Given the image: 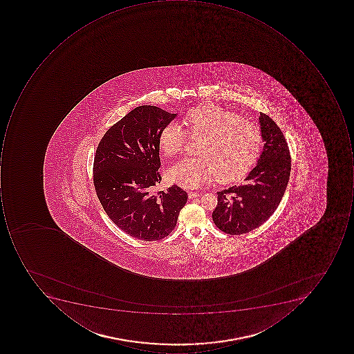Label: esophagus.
I'll return each instance as SVG.
<instances>
[{
	"label": "esophagus",
	"instance_id": "34e87169",
	"mask_svg": "<svg viewBox=\"0 0 354 354\" xmlns=\"http://www.w3.org/2000/svg\"><path fill=\"white\" fill-rule=\"evenodd\" d=\"M199 196V192H188V198H189V199H194V198H196V196Z\"/></svg>",
	"mask_w": 354,
	"mask_h": 354
}]
</instances>
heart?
I'll return each mask as SVG.
<instances>
[{
  "label": "heart",
  "mask_w": 354,
  "mask_h": 354,
  "mask_svg": "<svg viewBox=\"0 0 354 354\" xmlns=\"http://www.w3.org/2000/svg\"><path fill=\"white\" fill-rule=\"evenodd\" d=\"M187 133L176 123L160 131L158 145L168 158L180 154L189 135L202 138L198 149L201 158H185L169 169L171 182L196 188L217 178L220 183L243 178L251 170L263 147V134L254 123L213 103H204L186 113Z\"/></svg>",
  "instance_id": "1"
}]
</instances>
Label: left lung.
Segmentation results:
<instances>
[{"instance_id":"obj_1","label":"left lung","mask_w":354,"mask_h":354,"mask_svg":"<svg viewBox=\"0 0 354 354\" xmlns=\"http://www.w3.org/2000/svg\"><path fill=\"white\" fill-rule=\"evenodd\" d=\"M263 151L247 176V183L217 192L214 223L230 235H241L261 227L280 204L291 170L288 144L280 127L267 115L259 117Z\"/></svg>"}]
</instances>
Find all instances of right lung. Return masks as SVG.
Here are the masks:
<instances>
[{
  "label": "right lung",
  "instance_id": "add662e5",
  "mask_svg": "<svg viewBox=\"0 0 354 354\" xmlns=\"http://www.w3.org/2000/svg\"><path fill=\"white\" fill-rule=\"evenodd\" d=\"M176 115L151 105L136 107L109 127L95 151L97 198L111 221L139 241L167 237L187 202L178 185L154 190L162 180L158 137Z\"/></svg>",
  "mask_w": 354,
  "mask_h": 354
}]
</instances>
